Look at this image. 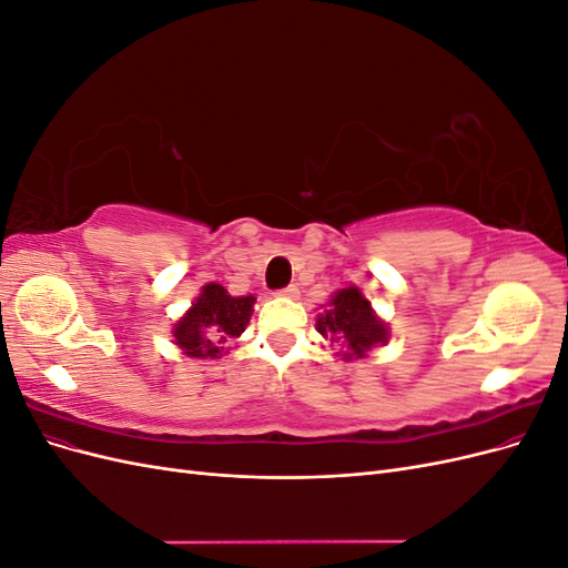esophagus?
Returning <instances> with one entry per match:
<instances>
[{"label": "esophagus", "mask_w": 568, "mask_h": 568, "mask_svg": "<svg viewBox=\"0 0 568 568\" xmlns=\"http://www.w3.org/2000/svg\"><path fill=\"white\" fill-rule=\"evenodd\" d=\"M277 296H282V298H298V286L291 284V286L277 291Z\"/></svg>", "instance_id": "esophagus-1"}]
</instances>
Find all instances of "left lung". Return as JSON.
Masks as SVG:
<instances>
[{
    "label": "left lung",
    "instance_id": "left-lung-1",
    "mask_svg": "<svg viewBox=\"0 0 568 568\" xmlns=\"http://www.w3.org/2000/svg\"><path fill=\"white\" fill-rule=\"evenodd\" d=\"M315 322V329L324 338L341 343L343 351L338 353L343 359H363L372 348L386 346L390 338L388 322L376 315L369 298L355 284L334 291Z\"/></svg>",
    "mask_w": 568,
    "mask_h": 568
}]
</instances>
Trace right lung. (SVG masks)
Here are the masks:
<instances>
[{
  "instance_id": "add662e5",
  "label": "right lung",
  "mask_w": 568,
  "mask_h": 568,
  "mask_svg": "<svg viewBox=\"0 0 568 568\" xmlns=\"http://www.w3.org/2000/svg\"><path fill=\"white\" fill-rule=\"evenodd\" d=\"M255 296H230L222 284H205L192 307L175 322L173 343L186 357L215 359L225 343L239 338L251 322Z\"/></svg>"
}]
</instances>
